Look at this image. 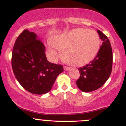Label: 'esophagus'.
<instances>
[{
  "label": "esophagus",
  "instance_id": "obj_1",
  "mask_svg": "<svg viewBox=\"0 0 126 126\" xmlns=\"http://www.w3.org/2000/svg\"><path fill=\"white\" fill-rule=\"evenodd\" d=\"M69 69H70V68H69V67H67V66H64V71H69Z\"/></svg>",
  "mask_w": 126,
  "mask_h": 126
}]
</instances>
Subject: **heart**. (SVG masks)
<instances>
[{
    "mask_svg": "<svg viewBox=\"0 0 126 126\" xmlns=\"http://www.w3.org/2000/svg\"><path fill=\"white\" fill-rule=\"evenodd\" d=\"M50 44L55 49L62 50V57L64 62L74 66H82L96 57L101 41L94 30L78 29L56 36ZM47 54L52 61L56 60L57 54L53 48L48 47Z\"/></svg>",
    "mask_w": 126,
    "mask_h": 126,
    "instance_id": "1",
    "label": "heart"
}]
</instances>
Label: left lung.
Wrapping results in <instances>:
<instances>
[{"mask_svg":"<svg viewBox=\"0 0 126 126\" xmlns=\"http://www.w3.org/2000/svg\"><path fill=\"white\" fill-rule=\"evenodd\" d=\"M102 41L98 54L90 64L78 68L80 77L77 87L83 92H91L101 88L110 77L112 69L113 53L110 41L106 35L97 30Z\"/></svg>","mask_w":126,"mask_h":126,"instance_id":"1","label":"left lung"}]
</instances>
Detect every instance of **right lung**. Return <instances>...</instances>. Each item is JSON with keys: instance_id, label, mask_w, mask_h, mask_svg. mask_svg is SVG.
Here are the masks:
<instances>
[{"instance_id": "add662e5", "label": "right lung", "mask_w": 126, "mask_h": 126, "mask_svg": "<svg viewBox=\"0 0 126 126\" xmlns=\"http://www.w3.org/2000/svg\"><path fill=\"white\" fill-rule=\"evenodd\" d=\"M45 50L36 34L28 30L19 35L13 49L14 74L25 90L35 94L49 92L57 76L63 72V66L47 60Z\"/></svg>"}]
</instances>
